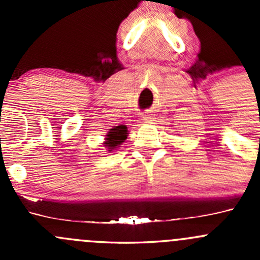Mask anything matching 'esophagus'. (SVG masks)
<instances>
[{
  "instance_id": "esophagus-1",
  "label": "esophagus",
  "mask_w": 260,
  "mask_h": 260,
  "mask_svg": "<svg viewBox=\"0 0 260 260\" xmlns=\"http://www.w3.org/2000/svg\"><path fill=\"white\" fill-rule=\"evenodd\" d=\"M143 118H145V119H151V115H145Z\"/></svg>"
}]
</instances>
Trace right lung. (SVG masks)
<instances>
[{
	"label": "right lung",
	"instance_id": "1",
	"mask_svg": "<svg viewBox=\"0 0 260 260\" xmlns=\"http://www.w3.org/2000/svg\"><path fill=\"white\" fill-rule=\"evenodd\" d=\"M127 136L128 129L123 124L117 125V127L109 129V132L106 136V142H104V146L107 147V151H114L117 147H119V145H122L127 140Z\"/></svg>",
	"mask_w": 260,
	"mask_h": 260
}]
</instances>
